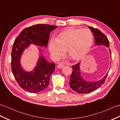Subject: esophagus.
Segmentation results:
<instances>
[{
  "label": "esophagus",
  "instance_id": "esophagus-1",
  "mask_svg": "<svg viewBox=\"0 0 120 120\" xmlns=\"http://www.w3.org/2000/svg\"><path fill=\"white\" fill-rule=\"evenodd\" d=\"M64 67V64H62V63H59V64L57 65V68H61Z\"/></svg>",
  "mask_w": 120,
  "mask_h": 120
}]
</instances>
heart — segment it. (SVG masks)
Here are the masks:
<instances>
[{
	"instance_id": "b5f03b06",
	"label": "heart",
	"mask_w": 120,
	"mask_h": 120,
	"mask_svg": "<svg viewBox=\"0 0 120 120\" xmlns=\"http://www.w3.org/2000/svg\"><path fill=\"white\" fill-rule=\"evenodd\" d=\"M93 39V34L90 29L70 28L63 30L56 39H51L48 48L55 60L60 59L67 50L71 59L78 60L89 52Z\"/></svg>"
}]
</instances>
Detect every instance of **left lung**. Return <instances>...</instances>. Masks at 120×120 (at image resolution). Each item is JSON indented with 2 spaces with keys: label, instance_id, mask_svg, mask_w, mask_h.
I'll use <instances>...</instances> for the list:
<instances>
[{
  "label": "left lung",
  "instance_id": "obj_1",
  "mask_svg": "<svg viewBox=\"0 0 120 120\" xmlns=\"http://www.w3.org/2000/svg\"><path fill=\"white\" fill-rule=\"evenodd\" d=\"M89 28L93 33L95 44L96 45H104L108 47L111 54V51L109 48V42L106 35L98 29L94 28L91 26H89ZM80 65V62L72 66L73 72L71 75L70 80V86L71 88H72L76 92L80 94L92 92L100 87L105 82L108 73H107V74L101 80L94 82L86 81L84 79L81 75Z\"/></svg>",
  "mask_w": 120,
  "mask_h": 120
}]
</instances>
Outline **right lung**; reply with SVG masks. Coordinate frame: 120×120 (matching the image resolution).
<instances>
[{
  "label": "right lung",
  "instance_id": "right-lung-1",
  "mask_svg": "<svg viewBox=\"0 0 120 120\" xmlns=\"http://www.w3.org/2000/svg\"><path fill=\"white\" fill-rule=\"evenodd\" d=\"M57 26L48 24H38L22 30L13 45L11 53L12 71L18 84L29 92L38 93L47 87L50 76L54 72L55 64L49 63L40 55L37 64L33 71L27 72L20 63L22 53L30 44L47 47L50 32Z\"/></svg>",
  "mask_w": 120,
  "mask_h": 120
}]
</instances>
